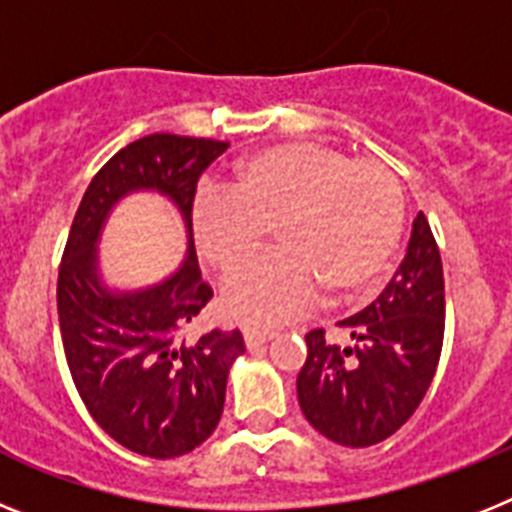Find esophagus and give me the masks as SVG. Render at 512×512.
Listing matches in <instances>:
<instances>
[{
    "label": "esophagus",
    "instance_id": "1",
    "mask_svg": "<svg viewBox=\"0 0 512 512\" xmlns=\"http://www.w3.org/2000/svg\"><path fill=\"white\" fill-rule=\"evenodd\" d=\"M242 335H244V342H247V348H257V345H262V342L273 340L275 330H268V327H252V324H247V327H242Z\"/></svg>",
    "mask_w": 512,
    "mask_h": 512
}]
</instances>
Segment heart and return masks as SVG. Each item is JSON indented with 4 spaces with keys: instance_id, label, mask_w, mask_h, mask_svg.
<instances>
[{
    "instance_id": "1",
    "label": "heart",
    "mask_w": 512,
    "mask_h": 512,
    "mask_svg": "<svg viewBox=\"0 0 512 512\" xmlns=\"http://www.w3.org/2000/svg\"><path fill=\"white\" fill-rule=\"evenodd\" d=\"M195 239L221 273L268 242L283 250L239 270L224 291L231 317L273 324L358 296L384 275L404 226V188L379 159H350L317 141H291L239 159L229 190L195 203Z\"/></svg>"
}]
</instances>
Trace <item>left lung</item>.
Masks as SVG:
<instances>
[{
  "mask_svg": "<svg viewBox=\"0 0 512 512\" xmlns=\"http://www.w3.org/2000/svg\"><path fill=\"white\" fill-rule=\"evenodd\" d=\"M337 324L345 345L327 340L322 327L306 335L299 404L324 438L366 448L415 415L441 361L443 265L425 213L412 221L407 255L379 299Z\"/></svg>",
  "mask_w": 512,
  "mask_h": 512,
  "instance_id": "8db88e82",
  "label": "left lung"
}]
</instances>
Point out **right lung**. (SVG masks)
<instances>
[{
	"label": "right lung",
	"instance_id": "add662e5",
	"mask_svg": "<svg viewBox=\"0 0 512 512\" xmlns=\"http://www.w3.org/2000/svg\"><path fill=\"white\" fill-rule=\"evenodd\" d=\"M226 149L229 141L177 133L131 141L84 190L61 255L56 306L74 386L113 441L149 459L190 453L216 430L226 376L244 353L239 330L188 337V324L213 299L195 257V190ZM139 187L159 189L178 203L189 224V260L162 287L110 294L96 281V234L109 206Z\"/></svg>",
	"mask_w": 512,
	"mask_h": 512
}]
</instances>
